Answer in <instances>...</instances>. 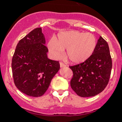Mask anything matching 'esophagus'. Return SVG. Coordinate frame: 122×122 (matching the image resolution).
<instances>
[{
	"label": "esophagus",
	"instance_id": "34e87169",
	"mask_svg": "<svg viewBox=\"0 0 122 122\" xmlns=\"http://www.w3.org/2000/svg\"><path fill=\"white\" fill-rule=\"evenodd\" d=\"M59 64H60V67H61V68L66 66V65H65L63 63H62V62H60V63H59Z\"/></svg>",
	"mask_w": 122,
	"mask_h": 122
}]
</instances>
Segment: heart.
I'll use <instances>...</instances> for the list:
<instances>
[{
	"mask_svg": "<svg viewBox=\"0 0 122 122\" xmlns=\"http://www.w3.org/2000/svg\"><path fill=\"white\" fill-rule=\"evenodd\" d=\"M97 41L93 34L78 31H68L59 33L56 40L52 39L47 44L54 57H59L66 50L65 56L73 63L86 61L94 51Z\"/></svg>",
	"mask_w": 122,
	"mask_h": 122,
	"instance_id": "1",
	"label": "heart"
}]
</instances>
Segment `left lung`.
<instances>
[{
	"label": "left lung",
	"mask_w": 122,
	"mask_h": 122,
	"mask_svg": "<svg viewBox=\"0 0 122 122\" xmlns=\"http://www.w3.org/2000/svg\"><path fill=\"white\" fill-rule=\"evenodd\" d=\"M73 71L71 87L82 97L94 96L108 85L112 68L109 46L102 37L97 41L92 54L83 63L70 66Z\"/></svg>",
	"instance_id": "obj_1"
}]
</instances>
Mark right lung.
Here are the masks:
<instances>
[{
  "label": "right lung",
  "instance_id": "right-lung-1",
  "mask_svg": "<svg viewBox=\"0 0 122 122\" xmlns=\"http://www.w3.org/2000/svg\"><path fill=\"white\" fill-rule=\"evenodd\" d=\"M45 44L42 28H37L19 41L12 56L14 84L30 96H42L60 68L59 61L48 59Z\"/></svg>",
  "mask_w": 122,
  "mask_h": 122
}]
</instances>
